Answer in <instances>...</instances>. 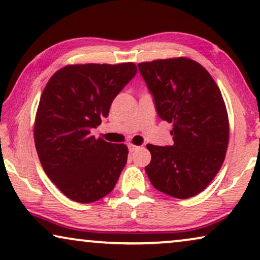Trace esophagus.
<instances>
[{
	"label": "esophagus",
	"mask_w": 260,
	"mask_h": 260,
	"mask_svg": "<svg viewBox=\"0 0 260 260\" xmlns=\"http://www.w3.org/2000/svg\"><path fill=\"white\" fill-rule=\"evenodd\" d=\"M127 148H129L130 152H134V151H136V150H138V149H140V147H137V145H134V144H129V145H127Z\"/></svg>",
	"instance_id": "obj_1"
}]
</instances>
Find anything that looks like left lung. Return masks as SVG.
<instances>
[{
    "label": "left lung",
    "instance_id": "1",
    "mask_svg": "<svg viewBox=\"0 0 260 260\" xmlns=\"http://www.w3.org/2000/svg\"><path fill=\"white\" fill-rule=\"evenodd\" d=\"M158 117L173 123L174 144H148L145 173L156 189L177 199L194 197L221 168L229 145V116L221 92L194 60L138 63Z\"/></svg>",
    "mask_w": 260,
    "mask_h": 260
}]
</instances>
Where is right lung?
<instances>
[{
  "mask_svg": "<svg viewBox=\"0 0 260 260\" xmlns=\"http://www.w3.org/2000/svg\"><path fill=\"white\" fill-rule=\"evenodd\" d=\"M133 62L69 65L42 92L34 125L41 166L71 200L90 204L115 188L127 148L92 136L116 95L136 76Z\"/></svg>",
  "mask_w": 260,
  "mask_h": 260,
  "instance_id": "obj_1",
  "label": "right lung"
}]
</instances>
